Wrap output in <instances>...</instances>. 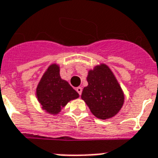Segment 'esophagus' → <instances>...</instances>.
<instances>
[{
    "mask_svg": "<svg viewBox=\"0 0 158 158\" xmlns=\"http://www.w3.org/2000/svg\"><path fill=\"white\" fill-rule=\"evenodd\" d=\"M75 90H76L77 93H78V94H79V96H80V95H81V94H82V88H81V87H77Z\"/></svg>",
    "mask_w": 158,
    "mask_h": 158,
    "instance_id": "esophagus-1",
    "label": "esophagus"
}]
</instances>
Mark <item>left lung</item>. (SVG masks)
Masks as SVG:
<instances>
[{
  "label": "left lung",
  "mask_w": 158,
  "mask_h": 158,
  "mask_svg": "<svg viewBox=\"0 0 158 158\" xmlns=\"http://www.w3.org/2000/svg\"><path fill=\"white\" fill-rule=\"evenodd\" d=\"M89 85L81 98L96 117L106 120L116 115L124 102V94L114 74L106 64L89 72Z\"/></svg>",
  "instance_id": "left-lung-1"
}]
</instances>
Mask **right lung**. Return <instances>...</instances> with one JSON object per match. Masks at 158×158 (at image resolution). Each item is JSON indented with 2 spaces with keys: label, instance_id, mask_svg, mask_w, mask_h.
<instances>
[{
  "label": "right lung",
  "instance_id": "obj_1",
  "mask_svg": "<svg viewBox=\"0 0 158 158\" xmlns=\"http://www.w3.org/2000/svg\"><path fill=\"white\" fill-rule=\"evenodd\" d=\"M37 96L44 110L57 114L68 102L79 98V94L68 82L61 79L59 67L52 64L38 84Z\"/></svg>",
  "mask_w": 158,
  "mask_h": 158
}]
</instances>
